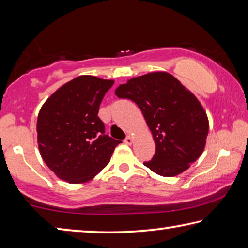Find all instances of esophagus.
<instances>
[{
	"instance_id": "34e87169",
	"label": "esophagus",
	"mask_w": 248,
	"mask_h": 248,
	"mask_svg": "<svg viewBox=\"0 0 248 248\" xmlns=\"http://www.w3.org/2000/svg\"><path fill=\"white\" fill-rule=\"evenodd\" d=\"M133 142V138L131 136H128L127 138L124 139V143H127V144H131Z\"/></svg>"
}]
</instances>
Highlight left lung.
Wrapping results in <instances>:
<instances>
[{
	"label": "left lung",
	"mask_w": 248,
	"mask_h": 248,
	"mask_svg": "<svg viewBox=\"0 0 248 248\" xmlns=\"http://www.w3.org/2000/svg\"><path fill=\"white\" fill-rule=\"evenodd\" d=\"M116 95L138 105L152 132L155 153L143 164L155 173L175 176L200 158L209 133V119L190 90L164 72L131 78Z\"/></svg>",
	"instance_id": "1"
}]
</instances>
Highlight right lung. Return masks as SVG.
I'll list each match as a JSON object with an SVG mask.
<instances>
[{
  "mask_svg": "<svg viewBox=\"0 0 248 248\" xmlns=\"http://www.w3.org/2000/svg\"><path fill=\"white\" fill-rule=\"evenodd\" d=\"M113 80L78 76L45 101L37 118V142L44 162L68 183L92 180L107 166L121 141L105 133L99 106Z\"/></svg>",
  "mask_w": 248,
  "mask_h": 248,
  "instance_id": "add662e5",
  "label": "right lung"
}]
</instances>
